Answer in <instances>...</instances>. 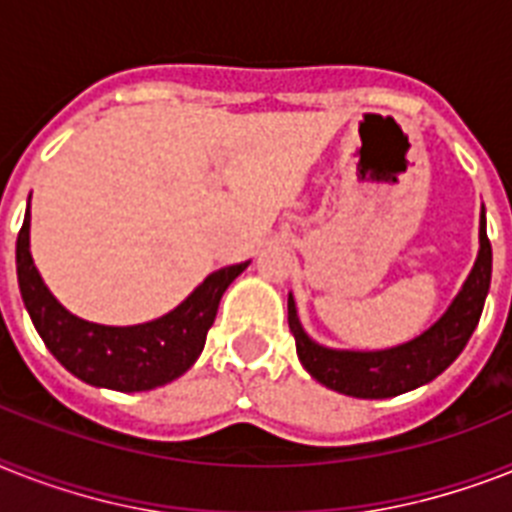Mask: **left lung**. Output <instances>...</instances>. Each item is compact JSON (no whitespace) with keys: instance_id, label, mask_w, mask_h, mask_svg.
I'll list each match as a JSON object with an SVG mask.
<instances>
[{"instance_id":"left-lung-1","label":"left lung","mask_w":512,"mask_h":512,"mask_svg":"<svg viewBox=\"0 0 512 512\" xmlns=\"http://www.w3.org/2000/svg\"><path fill=\"white\" fill-rule=\"evenodd\" d=\"M489 281L492 244L486 239V218L481 213L479 255L465 284L460 286L442 318L410 342L386 350H334L318 344L302 328L297 302L289 294V328L297 342L299 363L318 384L357 400H389L397 394L413 392L447 371L465 350V344L479 326Z\"/></svg>"}]
</instances>
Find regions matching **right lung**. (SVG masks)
I'll return each mask as SVG.
<instances>
[{
	"label": "right lung",
	"mask_w": 512,
	"mask_h": 512,
	"mask_svg": "<svg viewBox=\"0 0 512 512\" xmlns=\"http://www.w3.org/2000/svg\"><path fill=\"white\" fill-rule=\"evenodd\" d=\"M23 305L47 350L76 378L112 392H149L184 376L205 350L220 297L247 263L215 270L170 313L136 326L83 321L49 292L31 257V197L15 247Z\"/></svg>",
	"instance_id": "add662e5"
}]
</instances>
